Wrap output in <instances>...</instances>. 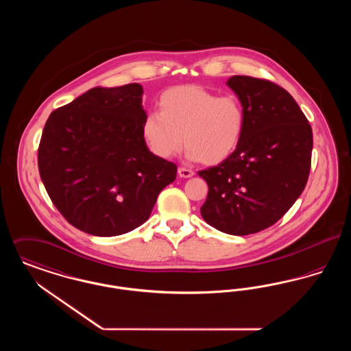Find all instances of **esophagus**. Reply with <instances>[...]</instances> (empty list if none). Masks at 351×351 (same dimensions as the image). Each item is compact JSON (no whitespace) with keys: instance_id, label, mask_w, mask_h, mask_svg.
<instances>
[{"instance_id":"obj_1","label":"esophagus","mask_w":351,"mask_h":351,"mask_svg":"<svg viewBox=\"0 0 351 351\" xmlns=\"http://www.w3.org/2000/svg\"><path fill=\"white\" fill-rule=\"evenodd\" d=\"M178 173H179V176L180 178H192L193 175H195V172L191 169V168H185V167H179L178 169Z\"/></svg>"}]
</instances>
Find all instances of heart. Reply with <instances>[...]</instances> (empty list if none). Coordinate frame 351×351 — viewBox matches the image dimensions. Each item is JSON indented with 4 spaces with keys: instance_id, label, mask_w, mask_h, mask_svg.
Wrapping results in <instances>:
<instances>
[{
    "instance_id": "heart-1",
    "label": "heart",
    "mask_w": 351,
    "mask_h": 351,
    "mask_svg": "<svg viewBox=\"0 0 351 351\" xmlns=\"http://www.w3.org/2000/svg\"><path fill=\"white\" fill-rule=\"evenodd\" d=\"M142 123V135L151 152L162 159L183 147L191 159L206 165L226 160L238 149L246 125L245 109L234 95L218 96L199 85L175 86L159 100Z\"/></svg>"
}]
</instances>
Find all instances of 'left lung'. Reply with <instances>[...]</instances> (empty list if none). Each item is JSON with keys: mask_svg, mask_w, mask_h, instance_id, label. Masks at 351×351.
Listing matches in <instances>:
<instances>
[{"mask_svg": "<svg viewBox=\"0 0 351 351\" xmlns=\"http://www.w3.org/2000/svg\"><path fill=\"white\" fill-rule=\"evenodd\" d=\"M246 125L230 158L199 176L209 186L202 218L233 235L258 233L299 199L309 176L313 134L298 102L278 84L250 76L228 80Z\"/></svg>", "mask_w": 351, "mask_h": 351, "instance_id": "obj_1", "label": "left lung"}]
</instances>
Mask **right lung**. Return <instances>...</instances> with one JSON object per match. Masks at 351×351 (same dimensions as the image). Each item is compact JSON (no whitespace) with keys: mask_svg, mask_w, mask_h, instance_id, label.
<instances>
[{"mask_svg":"<svg viewBox=\"0 0 351 351\" xmlns=\"http://www.w3.org/2000/svg\"><path fill=\"white\" fill-rule=\"evenodd\" d=\"M142 93L136 83L96 86L53 110L45 125L40 179L56 209L84 233L132 232L176 179V165L146 146Z\"/></svg>","mask_w":351,"mask_h":351,"instance_id":"1","label":"right lung"}]
</instances>
